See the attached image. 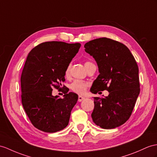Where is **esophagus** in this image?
Wrapping results in <instances>:
<instances>
[{"label": "esophagus", "mask_w": 157, "mask_h": 157, "mask_svg": "<svg viewBox=\"0 0 157 157\" xmlns=\"http://www.w3.org/2000/svg\"><path fill=\"white\" fill-rule=\"evenodd\" d=\"M85 98L84 97L81 96V95H79V96H78V102H81V101H82Z\"/></svg>", "instance_id": "obj_1"}]
</instances>
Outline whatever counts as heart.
Listing matches in <instances>:
<instances>
[{
  "label": "heart",
  "instance_id": "1",
  "mask_svg": "<svg viewBox=\"0 0 157 157\" xmlns=\"http://www.w3.org/2000/svg\"><path fill=\"white\" fill-rule=\"evenodd\" d=\"M93 63L89 62V61L85 62V67L86 68V69H87L88 67H89ZM69 71H70V65H68L66 68L65 72H64V75H65L66 78L69 77ZM88 86H89L88 83L85 81H81V80H75V81H74L71 84L70 89L72 92H74L75 93L82 94L86 92Z\"/></svg>",
  "mask_w": 157,
  "mask_h": 157
}]
</instances>
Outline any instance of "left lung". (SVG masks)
Listing matches in <instances>:
<instances>
[{"label": "left lung", "mask_w": 157, "mask_h": 157, "mask_svg": "<svg viewBox=\"0 0 157 157\" xmlns=\"http://www.w3.org/2000/svg\"><path fill=\"white\" fill-rule=\"evenodd\" d=\"M84 47L97 62L99 72L90 92L109 93L104 98L94 97L93 121L102 128L119 127L131 117L140 93L136 60L124 44L105 37L88 42Z\"/></svg>", "instance_id": "1"}]
</instances>
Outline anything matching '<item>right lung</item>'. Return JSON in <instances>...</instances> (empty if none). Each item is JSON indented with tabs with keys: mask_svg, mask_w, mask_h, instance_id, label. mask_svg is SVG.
Instances as JSON below:
<instances>
[{
	"mask_svg": "<svg viewBox=\"0 0 157 157\" xmlns=\"http://www.w3.org/2000/svg\"><path fill=\"white\" fill-rule=\"evenodd\" d=\"M81 46L45 42L29 53L21 78L22 104L30 122L40 131L55 132L68 124L78 95L65 89L61 98L53 96L52 89H59L65 81L64 72Z\"/></svg>",
	"mask_w": 157,
	"mask_h": 157,
	"instance_id": "add662e5",
	"label": "right lung"
}]
</instances>
